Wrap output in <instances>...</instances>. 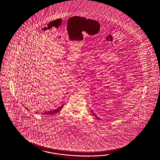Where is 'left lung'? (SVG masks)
I'll use <instances>...</instances> for the list:
<instances>
[{"label": "left lung", "instance_id": "left-lung-1", "mask_svg": "<svg viewBox=\"0 0 160 160\" xmlns=\"http://www.w3.org/2000/svg\"><path fill=\"white\" fill-rule=\"evenodd\" d=\"M93 115H94V116L96 117V115H95V114H93Z\"/></svg>", "mask_w": 160, "mask_h": 160}]
</instances>
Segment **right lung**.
<instances>
[{"mask_svg":"<svg viewBox=\"0 0 160 160\" xmlns=\"http://www.w3.org/2000/svg\"><path fill=\"white\" fill-rule=\"evenodd\" d=\"M64 106V105H62V106L60 107H58V108H57V109H56V110H52V111H50V112H42V114H46V115H52V114H56V112H58V111H60L62 108V107Z\"/></svg>","mask_w":160,"mask_h":160,"instance_id":"1","label":"right lung"}]
</instances>
